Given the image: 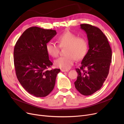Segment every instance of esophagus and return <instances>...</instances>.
Here are the masks:
<instances>
[{
  "label": "esophagus",
  "mask_w": 124,
  "mask_h": 124,
  "mask_svg": "<svg viewBox=\"0 0 124 124\" xmlns=\"http://www.w3.org/2000/svg\"><path fill=\"white\" fill-rule=\"evenodd\" d=\"M61 71H62V72H68V70H63V69H61Z\"/></svg>",
  "instance_id": "1"
}]
</instances>
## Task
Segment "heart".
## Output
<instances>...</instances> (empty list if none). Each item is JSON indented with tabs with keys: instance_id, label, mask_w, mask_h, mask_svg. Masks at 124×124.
Here are the masks:
<instances>
[{
	"instance_id": "heart-1",
	"label": "heart",
	"mask_w": 124,
	"mask_h": 124,
	"mask_svg": "<svg viewBox=\"0 0 124 124\" xmlns=\"http://www.w3.org/2000/svg\"><path fill=\"white\" fill-rule=\"evenodd\" d=\"M57 40L59 46L52 42H48L46 45L47 53L53 57L58 56L59 47L66 48L64 52L66 55L59 58L54 61V65L57 68L68 70L72 66L75 59L77 61L80 60L87 53L88 43L86 39L82 37H77L69 31L59 35Z\"/></svg>"
}]
</instances>
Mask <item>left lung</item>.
Segmentation results:
<instances>
[{"instance_id":"1","label":"left lung","mask_w":124,"mask_h":124,"mask_svg":"<svg viewBox=\"0 0 124 124\" xmlns=\"http://www.w3.org/2000/svg\"><path fill=\"white\" fill-rule=\"evenodd\" d=\"M80 28L87 35L89 49L80 68L76 69L78 76L74 85L81 94L90 95L101 88L107 78L112 52L106 36L100 29L88 24H81Z\"/></svg>"}]
</instances>
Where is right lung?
I'll use <instances>...</instances> for the list:
<instances>
[{
	"label": "right lung",
	"mask_w": 124,
	"mask_h": 124,
	"mask_svg": "<svg viewBox=\"0 0 124 124\" xmlns=\"http://www.w3.org/2000/svg\"><path fill=\"white\" fill-rule=\"evenodd\" d=\"M56 34L55 30L31 27L23 32L15 45L14 64L18 80L35 96H47L54 89L60 72L59 69L46 70L53 63L46 45Z\"/></svg>",
	"instance_id": "obj_1"
}]
</instances>
